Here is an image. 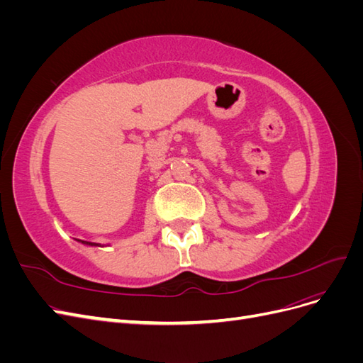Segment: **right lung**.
Here are the masks:
<instances>
[{"label": "right lung", "mask_w": 363, "mask_h": 363, "mask_svg": "<svg viewBox=\"0 0 363 363\" xmlns=\"http://www.w3.org/2000/svg\"><path fill=\"white\" fill-rule=\"evenodd\" d=\"M86 244H87V242H86ZM89 244H91V245H94V244H92V242H89Z\"/></svg>", "instance_id": "add662e5"}]
</instances>
